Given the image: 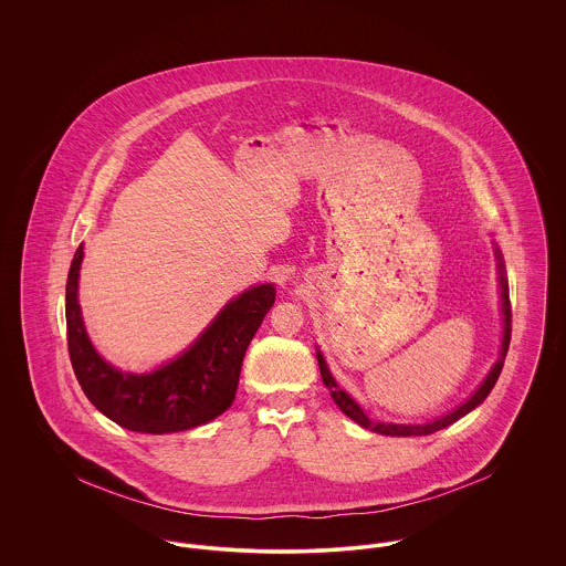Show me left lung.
Masks as SVG:
<instances>
[{"instance_id": "8db88e82", "label": "left lung", "mask_w": 566, "mask_h": 566, "mask_svg": "<svg viewBox=\"0 0 566 566\" xmlns=\"http://www.w3.org/2000/svg\"><path fill=\"white\" fill-rule=\"evenodd\" d=\"M494 256H496V268H499V287H501V312H503V342H501V350H499V359L496 364L492 366V370L485 375L484 384L475 390V395L467 401V403L455 407L453 411L436 418V420H429L424 424H397V422H377V420H370L364 409L359 405L355 403L337 384L335 379L331 377L328 368H326V361H324L323 355L318 353V366H321V375H323L324 386L328 388L331 392V399L337 403V407L348 416L353 418L357 424H361L364 429H370L375 433H381V436H429L433 431H440L449 424H453L455 420H460L462 416H467L469 411H473L480 403H484L485 397L490 395V390L494 388L499 375H501V368H503V361H505V355H507V346H510V335H512V307H510V290H507V279H505V265H503V256H501V250L494 248Z\"/></svg>"}]
</instances>
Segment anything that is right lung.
Instances as JSON below:
<instances>
[{"label": "right lung", "instance_id": "add662e5", "mask_svg": "<svg viewBox=\"0 0 566 566\" xmlns=\"http://www.w3.org/2000/svg\"><path fill=\"white\" fill-rule=\"evenodd\" d=\"M82 245L65 292L70 359L86 399L106 418L139 433H174L224 413L238 392L243 355L274 305L276 290L263 283L233 298L176 359L148 375L122 373L93 348L78 305Z\"/></svg>", "mask_w": 566, "mask_h": 566}]
</instances>
